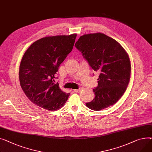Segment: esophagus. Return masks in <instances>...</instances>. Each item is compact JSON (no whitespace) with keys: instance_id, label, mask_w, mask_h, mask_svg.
<instances>
[{"instance_id":"1","label":"esophagus","mask_w":152,"mask_h":152,"mask_svg":"<svg viewBox=\"0 0 152 152\" xmlns=\"http://www.w3.org/2000/svg\"><path fill=\"white\" fill-rule=\"evenodd\" d=\"M82 88H78V89H77V90H74L73 91H74V92H79V91H81L82 90Z\"/></svg>"}]
</instances>
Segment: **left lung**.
<instances>
[{
  "label": "left lung",
  "instance_id": "obj_1",
  "mask_svg": "<svg viewBox=\"0 0 152 152\" xmlns=\"http://www.w3.org/2000/svg\"><path fill=\"white\" fill-rule=\"evenodd\" d=\"M89 65L99 72L94 99L87 107L99 111L117 102L125 92L131 75L128 53L113 39L102 33L85 34L75 44Z\"/></svg>",
  "mask_w": 152,
  "mask_h": 152
}]
</instances>
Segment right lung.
<instances>
[{
    "label": "right lung",
    "instance_id": "1",
    "mask_svg": "<svg viewBox=\"0 0 152 152\" xmlns=\"http://www.w3.org/2000/svg\"><path fill=\"white\" fill-rule=\"evenodd\" d=\"M76 34L45 37L34 42L21 59L19 78L20 85L28 99L48 110H59L68 99L55 83L60 64L72 50Z\"/></svg>",
    "mask_w": 152,
    "mask_h": 152
}]
</instances>
